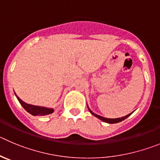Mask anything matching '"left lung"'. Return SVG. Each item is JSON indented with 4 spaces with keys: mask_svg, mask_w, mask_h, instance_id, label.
Listing matches in <instances>:
<instances>
[{
    "mask_svg": "<svg viewBox=\"0 0 160 160\" xmlns=\"http://www.w3.org/2000/svg\"><path fill=\"white\" fill-rule=\"evenodd\" d=\"M89 110H90V112H91V113L93 114V116H95V117H98V118H99V119L102 120V121H105V122L109 123V124H115V123L121 122V121H124V120H125L126 118H127V117H129V116L132 114V113H130V114H128V115H127V116H124V117H121V118H116V119H109V118H105V117H101V116H98V115H97V114L93 113V112H92V111L90 110V109H89Z\"/></svg>",
    "mask_w": 160,
    "mask_h": 160,
    "instance_id": "8db88e82",
    "label": "left lung"
}]
</instances>
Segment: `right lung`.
<instances>
[{
	"mask_svg": "<svg viewBox=\"0 0 160 160\" xmlns=\"http://www.w3.org/2000/svg\"><path fill=\"white\" fill-rule=\"evenodd\" d=\"M17 96V95H16ZM17 99H18L19 102L20 103V105L23 107V109H25L28 112H29L30 114L33 116H45L48 115V114H51L53 112L54 109H48V108H45V107H39V106H36V105H28V104L23 102V101L20 100V98L17 96Z\"/></svg>",
	"mask_w": 160,
	"mask_h": 160,
	"instance_id": "right-lung-1",
	"label": "right lung"
}]
</instances>
